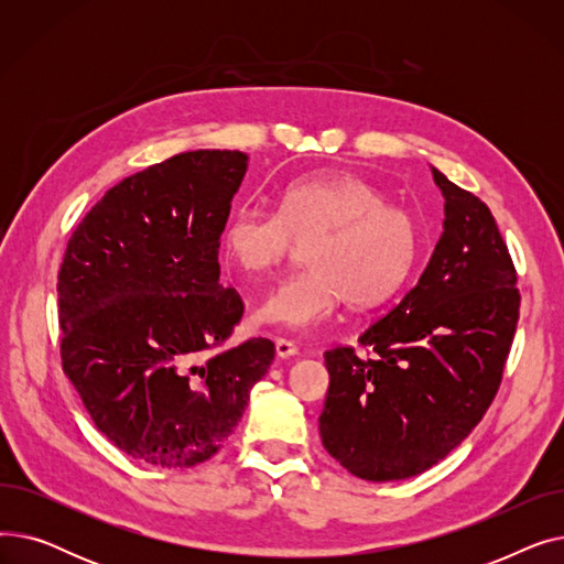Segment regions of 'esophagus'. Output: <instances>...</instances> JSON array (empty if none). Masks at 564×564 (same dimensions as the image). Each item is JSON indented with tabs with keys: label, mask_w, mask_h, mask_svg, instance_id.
<instances>
[{
	"label": "esophagus",
	"mask_w": 564,
	"mask_h": 564,
	"mask_svg": "<svg viewBox=\"0 0 564 564\" xmlns=\"http://www.w3.org/2000/svg\"><path fill=\"white\" fill-rule=\"evenodd\" d=\"M300 351V347L294 345L292 340H285V338H276V357H281V359H290V357H294V354Z\"/></svg>",
	"instance_id": "obj_1"
}]
</instances>
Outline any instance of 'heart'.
<instances>
[{
  "instance_id": "heart-1",
  "label": "heart",
  "mask_w": 564,
  "mask_h": 564,
  "mask_svg": "<svg viewBox=\"0 0 564 564\" xmlns=\"http://www.w3.org/2000/svg\"><path fill=\"white\" fill-rule=\"evenodd\" d=\"M297 242H308L311 267L262 300L256 319L267 327L308 332L343 300L354 308L389 300L419 260L421 226L361 175L332 171L290 183L279 210L237 205L221 228L224 256L249 276L276 270Z\"/></svg>"
}]
</instances>
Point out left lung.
Listing matches in <instances>:
<instances>
[{"label":"left lung","instance_id":"8db88e82","mask_svg":"<svg viewBox=\"0 0 564 564\" xmlns=\"http://www.w3.org/2000/svg\"><path fill=\"white\" fill-rule=\"evenodd\" d=\"M446 198L434 253L400 304L349 345L324 351L327 453L357 478L404 480L470 434L498 393L521 294L489 207L432 169Z\"/></svg>","mask_w":564,"mask_h":564}]
</instances>
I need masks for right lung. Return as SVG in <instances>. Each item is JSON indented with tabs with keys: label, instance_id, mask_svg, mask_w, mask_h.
<instances>
[{
	"label": "right lung",
	"instance_id": "add662e5",
	"mask_svg": "<svg viewBox=\"0 0 564 564\" xmlns=\"http://www.w3.org/2000/svg\"><path fill=\"white\" fill-rule=\"evenodd\" d=\"M240 151H189L111 187L58 270L62 366L96 427L158 468L210 459L235 432L274 343L224 347L245 304L219 283Z\"/></svg>",
	"mask_w": 564,
	"mask_h": 564
}]
</instances>
